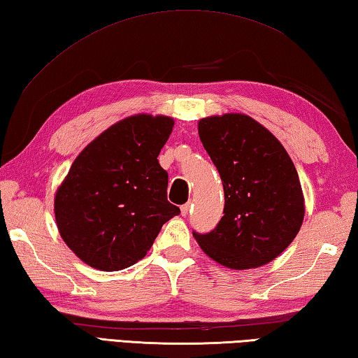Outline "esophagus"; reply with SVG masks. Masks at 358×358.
Segmentation results:
<instances>
[{"mask_svg":"<svg viewBox=\"0 0 358 358\" xmlns=\"http://www.w3.org/2000/svg\"><path fill=\"white\" fill-rule=\"evenodd\" d=\"M191 208H192V203L191 201H187V203L181 206V214H183V216H187V214L191 213Z\"/></svg>","mask_w":358,"mask_h":358,"instance_id":"esophagus-1","label":"esophagus"}]
</instances>
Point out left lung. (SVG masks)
Segmentation results:
<instances>
[{"mask_svg": "<svg viewBox=\"0 0 358 358\" xmlns=\"http://www.w3.org/2000/svg\"><path fill=\"white\" fill-rule=\"evenodd\" d=\"M199 136L224 185V216L210 233L192 231L208 257L230 269L272 262L303 220L294 164L271 131L244 114L199 122Z\"/></svg>", "mask_w": 358, "mask_h": 358, "instance_id": "obj_1", "label": "left lung"}]
</instances>
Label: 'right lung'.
<instances>
[{"mask_svg":"<svg viewBox=\"0 0 358 358\" xmlns=\"http://www.w3.org/2000/svg\"><path fill=\"white\" fill-rule=\"evenodd\" d=\"M173 120L139 114L115 123L71 164L55 199L57 229L84 263L120 271L150 250L161 227L180 214L167 200L158 155Z\"/></svg>","mask_w":358,"mask_h":358,"instance_id":"right-lung-1","label":"right lung"}]
</instances>
